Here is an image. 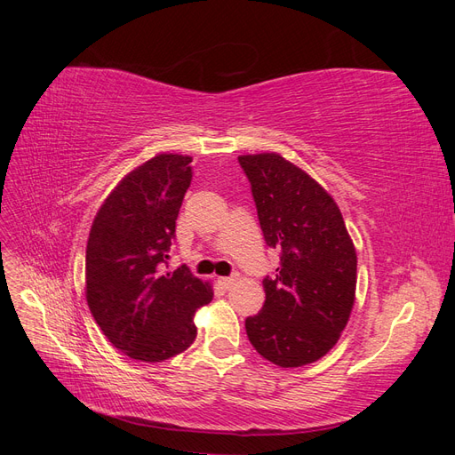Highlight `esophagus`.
I'll list each match as a JSON object with an SVG mask.
<instances>
[{
  "label": "esophagus",
  "instance_id": "34e87169",
  "mask_svg": "<svg viewBox=\"0 0 455 455\" xmlns=\"http://www.w3.org/2000/svg\"><path fill=\"white\" fill-rule=\"evenodd\" d=\"M235 281H237V275H235V277H220L218 279V283L222 284L224 288H231L233 284H235Z\"/></svg>",
  "mask_w": 455,
  "mask_h": 455
}]
</instances>
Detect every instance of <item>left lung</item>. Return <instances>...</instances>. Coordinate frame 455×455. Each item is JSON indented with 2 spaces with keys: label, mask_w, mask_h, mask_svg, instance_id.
<instances>
[{
  "label": "left lung",
  "mask_w": 455,
  "mask_h": 455,
  "mask_svg": "<svg viewBox=\"0 0 455 455\" xmlns=\"http://www.w3.org/2000/svg\"><path fill=\"white\" fill-rule=\"evenodd\" d=\"M252 186L266 243L281 251L266 304L244 321L254 349L281 368L306 366L332 349L356 291V251L339 206L283 156H239Z\"/></svg>",
  "instance_id": "8db88e82"
}]
</instances>
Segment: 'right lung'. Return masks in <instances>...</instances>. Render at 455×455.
Segmentation results:
<instances>
[{"mask_svg":"<svg viewBox=\"0 0 455 455\" xmlns=\"http://www.w3.org/2000/svg\"><path fill=\"white\" fill-rule=\"evenodd\" d=\"M191 157L157 154L132 169L96 212L85 254L89 309L114 347L163 363L197 338L194 315L212 284L186 267L167 271L176 218L194 171Z\"/></svg>","mask_w":455,"mask_h":455,"instance_id":"add662e5","label":"right lung"}]
</instances>
